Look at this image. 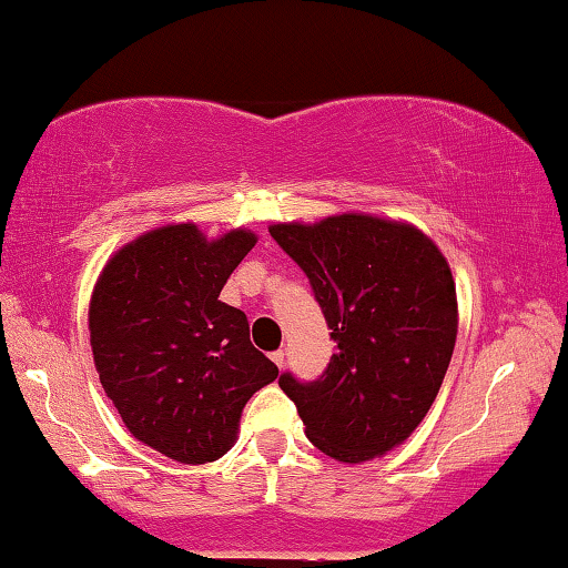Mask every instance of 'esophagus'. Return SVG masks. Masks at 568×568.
Masks as SVG:
<instances>
[{"instance_id": "1", "label": "esophagus", "mask_w": 568, "mask_h": 568, "mask_svg": "<svg viewBox=\"0 0 568 568\" xmlns=\"http://www.w3.org/2000/svg\"><path fill=\"white\" fill-rule=\"evenodd\" d=\"M272 359H274V365H276V367H284V359H286L284 349H276V352H272Z\"/></svg>"}]
</instances>
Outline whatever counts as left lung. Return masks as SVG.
<instances>
[{
    "instance_id": "8db88e82",
    "label": "left lung",
    "mask_w": 568,
    "mask_h": 568,
    "mask_svg": "<svg viewBox=\"0 0 568 568\" xmlns=\"http://www.w3.org/2000/svg\"><path fill=\"white\" fill-rule=\"evenodd\" d=\"M268 234L310 276L337 342L314 383L290 372L306 438L339 463L403 445L438 397L458 334L453 272L435 241L407 221L337 213L272 223Z\"/></svg>"
}]
</instances>
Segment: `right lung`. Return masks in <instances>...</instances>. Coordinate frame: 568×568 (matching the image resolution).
Listing matches in <instances>:
<instances>
[{"mask_svg": "<svg viewBox=\"0 0 568 568\" xmlns=\"http://www.w3.org/2000/svg\"><path fill=\"white\" fill-rule=\"evenodd\" d=\"M254 244L248 229L209 239L193 221L165 223L120 246L92 286L100 385L138 440L185 466L226 455L248 397L278 377L246 314L219 300Z\"/></svg>", "mask_w": 568, "mask_h": 568, "instance_id": "add662e5", "label": "right lung"}]
</instances>
